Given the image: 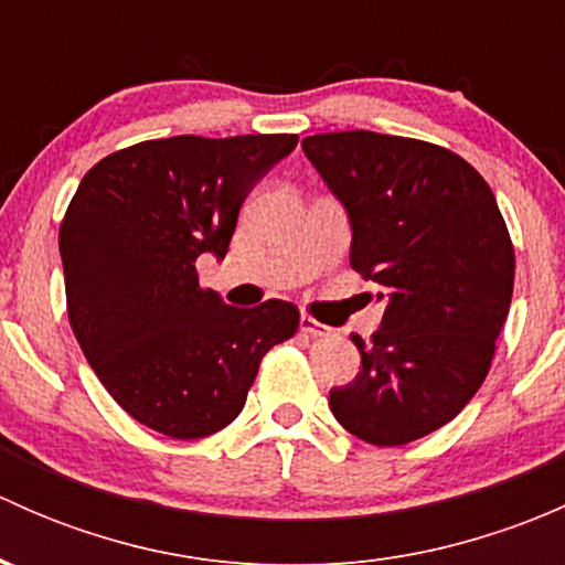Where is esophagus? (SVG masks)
Returning a JSON list of instances; mask_svg holds the SVG:
<instances>
[{
  "label": "esophagus",
  "instance_id": "esophagus-1",
  "mask_svg": "<svg viewBox=\"0 0 565 565\" xmlns=\"http://www.w3.org/2000/svg\"><path fill=\"white\" fill-rule=\"evenodd\" d=\"M300 333H306V335H330L333 333V330L328 328V324H322V322H317L315 317H300Z\"/></svg>",
  "mask_w": 565,
  "mask_h": 565
}]
</instances>
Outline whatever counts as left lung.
<instances>
[{
    "mask_svg": "<svg viewBox=\"0 0 565 565\" xmlns=\"http://www.w3.org/2000/svg\"><path fill=\"white\" fill-rule=\"evenodd\" d=\"M303 152L350 215V265L385 300L372 341L352 333L361 372L330 409L358 440L404 446L487 380L514 292L509 230L487 180L446 147L344 130L306 136Z\"/></svg>",
    "mask_w": 565,
    "mask_h": 565,
    "instance_id": "8db88e82",
    "label": "left lung"
}]
</instances>
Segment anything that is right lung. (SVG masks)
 <instances>
[{
    "label": "right lung",
    "mask_w": 565,
    "mask_h": 565,
    "mask_svg": "<svg viewBox=\"0 0 565 565\" xmlns=\"http://www.w3.org/2000/svg\"><path fill=\"white\" fill-rule=\"evenodd\" d=\"M295 134L172 136L111 152L78 182L60 226L67 317L84 358L139 424L199 440L241 415L259 361L292 339L287 300L235 309L199 287L237 213Z\"/></svg>",
    "instance_id": "obj_1"
}]
</instances>
